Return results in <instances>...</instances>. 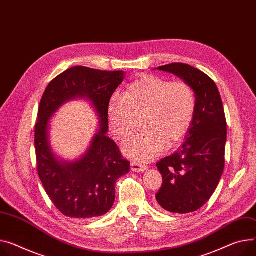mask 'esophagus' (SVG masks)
Listing matches in <instances>:
<instances>
[{
    "instance_id": "34e87169",
    "label": "esophagus",
    "mask_w": 256,
    "mask_h": 256,
    "mask_svg": "<svg viewBox=\"0 0 256 256\" xmlns=\"http://www.w3.org/2000/svg\"><path fill=\"white\" fill-rule=\"evenodd\" d=\"M148 169V166L136 163V162H131V170L133 172H144Z\"/></svg>"
}]
</instances>
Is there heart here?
Wrapping results in <instances>:
<instances>
[{"mask_svg":"<svg viewBox=\"0 0 256 256\" xmlns=\"http://www.w3.org/2000/svg\"><path fill=\"white\" fill-rule=\"evenodd\" d=\"M196 112V97L184 81L146 74L128 86L123 98H112L108 108L110 130L126 142L142 119V132L123 148L133 161L146 163L165 148L178 144L190 130Z\"/></svg>","mask_w":256,"mask_h":256,"instance_id":"obj_1","label":"heart"}]
</instances>
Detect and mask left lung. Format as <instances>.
Instances as JSON below:
<instances>
[{
    "label": "left lung",
    "mask_w": 256,
    "mask_h": 256,
    "mask_svg": "<svg viewBox=\"0 0 256 256\" xmlns=\"http://www.w3.org/2000/svg\"><path fill=\"white\" fill-rule=\"evenodd\" d=\"M156 70L180 76L194 90L196 112L182 146L156 163L163 184L158 204L172 213L200 209L213 194L224 169L226 121L218 86L206 74L186 64Z\"/></svg>",
    "instance_id": "obj_1"
}]
</instances>
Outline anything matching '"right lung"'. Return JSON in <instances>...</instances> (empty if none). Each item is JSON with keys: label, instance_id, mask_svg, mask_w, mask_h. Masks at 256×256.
Instances as JSON below:
<instances>
[{"label": "right lung", "instance_id": "obj_1", "mask_svg": "<svg viewBox=\"0 0 256 256\" xmlns=\"http://www.w3.org/2000/svg\"><path fill=\"white\" fill-rule=\"evenodd\" d=\"M124 78L123 70L74 66L53 78L43 94L34 126L36 169L50 200L68 218L88 220L108 213L114 202L116 180L130 170V162L106 136L110 97ZM76 98L92 102L100 129L82 158L66 162L52 150L48 123L58 108Z\"/></svg>", "mask_w": 256, "mask_h": 256}]
</instances>
